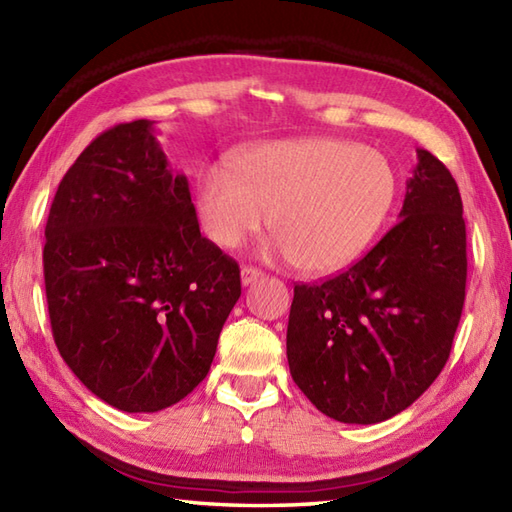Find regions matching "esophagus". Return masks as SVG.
<instances>
[{"instance_id":"1","label":"esophagus","mask_w":512,"mask_h":512,"mask_svg":"<svg viewBox=\"0 0 512 512\" xmlns=\"http://www.w3.org/2000/svg\"><path fill=\"white\" fill-rule=\"evenodd\" d=\"M262 277H264V273L259 268H255V266H244L242 268V286L255 284V281H259Z\"/></svg>"}]
</instances>
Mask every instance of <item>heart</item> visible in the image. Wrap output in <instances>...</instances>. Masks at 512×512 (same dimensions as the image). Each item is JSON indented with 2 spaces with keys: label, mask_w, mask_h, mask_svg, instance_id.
<instances>
[{
  "label": "heart",
  "mask_w": 512,
  "mask_h": 512,
  "mask_svg": "<svg viewBox=\"0 0 512 512\" xmlns=\"http://www.w3.org/2000/svg\"><path fill=\"white\" fill-rule=\"evenodd\" d=\"M396 171L374 147L343 138H292L259 145L237 160L206 167L198 213L206 237L237 248L264 226L301 273L350 266L374 242L396 200Z\"/></svg>",
  "instance_id": "obj_1"
}]
</instances>
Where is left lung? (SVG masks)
<instances>
[{
  "label": "left lung",
  "instance_id": "8db88e82",
  "mask_svg": "<svg viewBox=\"0 0 512 512\" xmlns=\"http://www.w3.org/2000/svg\"><path fill=\"white\" fill-rule=\"evenodd\" d=\"M464 290L460 189L418 149L400 222L343 273L295 286L286 336L292 380L339 422L396 416L447 365Z\"/></svg>",
  "mask_w": 512,
  "mask_h": 512
}]
</instances>
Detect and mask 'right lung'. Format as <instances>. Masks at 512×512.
Here are the masks:
<instances>
[{"label":"right lung","instance_id":"1","mask_svg":"<svg viewBox=\"0 0 512 512\" xmlns=\"http://www.w3.org/2000/svg\"><path fill=\"white\" fill-rule=\"evenodd\" d=\"M43 279L63 361L127 413L202 383L242 295L237 262L202 237L189 182L145 118L96 136L59 182Z\"/></svg>","mask_w":512,"mask_h":512}]
</instances>
